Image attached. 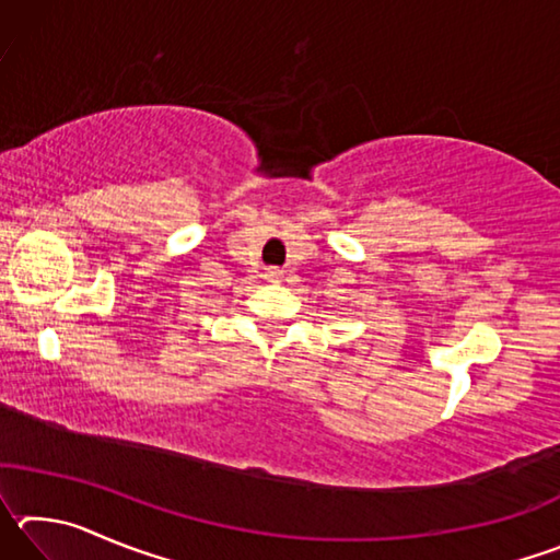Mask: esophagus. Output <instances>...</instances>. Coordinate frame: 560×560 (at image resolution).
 <instances>
[{
  "label": "esophagus",
  "instance_id": "34e87169",
  "mask_svg": "<svg viewBox=\"0 0 560 560\" xmlns=\"http://www.w3.org/2000/svg\"><path fill=\"white\" fill-rule=\"evenodd\" d=\"M267 277H269L271 281H277V279H281V271H279V269H269Z\"/></svg>",
  "mask_w": 560,
  "mask_h": 560
}]
</instances>
